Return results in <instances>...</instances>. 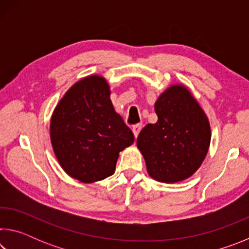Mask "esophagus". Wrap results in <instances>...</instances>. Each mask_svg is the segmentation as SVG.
<instances>
[{
    "label": "esophagus",
    "instance_id": "1",
    "mask_svg": "<svg viewBox=\"0 0 249 249\" xmlns=\"http://www.w3.org/2000/svg\"><path fill=\"white\" fill-rule=\"evenodd\" d=\"M141 129H142V125H141V124H137V125H134V126H133L132 130H133V134H134L135 138H136V137L138 136V134H140Z\"/></svg>",
    "mask_w": 249,
    "mask_h": 249
}]
</instances>
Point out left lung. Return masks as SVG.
I'll return each instance as SVG.
<instances>
[{"instance_id":"8db88e82","label":"left lung","mask_w":249,"mask_h":249,"mask_svg":"<svg viewBox=\"0 0 249 249\" xmlns=\"http://www.w3.org/2000/svg\"><path fill=\"white\" fill-rule=\"evenodd\" d=\"M156 124H147L137 137L149 176L160 182H178L199 169L208 154V117L190 92L172 86L155 103Z\"/></svg>"}]
</instances>
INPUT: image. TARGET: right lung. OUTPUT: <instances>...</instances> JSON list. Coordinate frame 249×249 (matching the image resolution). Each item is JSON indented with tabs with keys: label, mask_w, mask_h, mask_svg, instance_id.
<instances>
[{
	"label": "right lung",
	"mask_w": 249,
	"mask_h": 249,
	"mask_svg": "<svg viewBox=\"0 0 249 249\" xmlns=\"http://www.w3.org/2000/svg\"><path fill=\"white\" fill-rule=\"evenodd\" d=\"M50 140L67 174L94 182L114 174L119 153L133 144L134 135L113 108L107 81L91 75L71 87L58 103Z\"/></svg>",
	"instance_id": "right-lung-1"
}]
</instances>
